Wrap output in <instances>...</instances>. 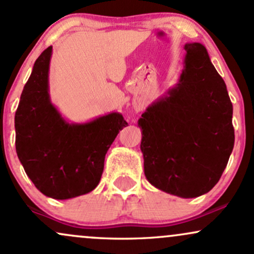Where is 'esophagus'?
Instances as JSON below:
<instances>
[{"mask_svg": "<svg viewBox=\"0 0 254 254\" xmlns=\"http://www.w3.org/2000/svg\"><path fill=\"white\" fill-rule=\"evenodd\" d=\"M142 109H143V107H142L141 105H139V104H138V105H136V106H135V110L137 111V112H139V111H141Z\"/></svg>", "mask_w": 254, "mask_h": 254, "instance_id": "1", "label": "esophagus"}]
</instances>
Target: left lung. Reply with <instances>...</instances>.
Wrapping results in <instances>:
<instances>
[{
	"label": "left lung",
	"mask_w": 254,
	"mask_h": 254,
	"mask_svg": "<svg viewBox=\"0 0 254 254\" xmlns=\"http://www.w3.org/2000/svg\"><path fill=\"white\" fill-rule=\"evenodd\" d=\"M176 86L138 119L144 174L154 188L196 198L216 185L234 147L233 105L205 46H184Z\"/></svg>",
	"instance_id": "left-lung-1"
}]
</instances>
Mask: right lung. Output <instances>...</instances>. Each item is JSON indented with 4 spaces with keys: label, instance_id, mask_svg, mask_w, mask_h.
Wrapping results in <instances>:
<instances>
[{
    "label": "right lung",
    "instance_id": "obj_1",
    "mask_svg": "<svg viewBox=\"0 0 254 254\" xmlns=\"http://www.w3.org/2000/svg\"><path fill=\"white\" fill-rule=\"evenodd\" d=\"M52 46L38 57L15 112V148L34 186L54 199H69L98 186L105 155L127 125L119 112L70 123L52 104L49 70Z\"/></svg>",
    "mask_w": 254,
    "mask_h": 254
}]
</instances>
